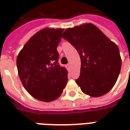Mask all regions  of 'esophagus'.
I'll use <instances>...</instances> for the list:
<instances>
[{"label": "esophagus", "instance_id": "esophagus-1", "mask_svg": "<svg viewBox=\"0 0 130 130\" xmlns=\"http://www.w3.org/2000/svg\"><path fill=\"white\" fill-rule=\"evenodd\" d=\"M66 67H67V69L69 70V69H70V65H69V64H67V65H66Z\"/></svg>", "mask_w": 130, "mask_h": 130}]
</instances>
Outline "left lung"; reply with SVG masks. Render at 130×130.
Listing matches in <instances>:
<instances>
[{
	"instance_id": "1",
	"label": "left lung",
	"mask_w": 130,
	"mask_h": 130,
	"mask_svg": "<svg viewBox=\"0 0 130 130\" xmlns=\"http://www.w3.org/2000/svg\"><path fill=\"white\" fill-rule=\"evenodd\" d=\"M62 38L79 53L81 69L75 82L82 91L90 96L99 97L111 90L121 67L117 45L92 23L68 28Z\"/></svg>"
}]
</instances>
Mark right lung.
Instances as JSON below:
<instances>
[{
    "mask_svg": "<svg viewBox=\"0 0 130 130\" xmlns=\"http://www.w3.org/2000/svg\"><path fill=\"white\" fill-rule=\"evenodd\" d=\"M63 30L42 29L27 42L17 56L21 83L29 94L39 101H55L67 84V71L59 65L57 50Z\"/></svg>",
    "mask_w": 130,
    "mask_h": 130,
    "instance_id": "obj_1",
    "label": "right lung"
}]
</instances>
